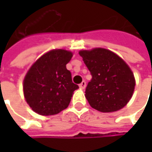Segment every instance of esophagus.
<instances>
[{
  "instance_id": "34e87169",
  "label": "esophagus",
  "mask_w": 152,
  "mask_h": 152,
  "mask_svg": "<svg viewBox=\"0 0 152 152\" xmlns=\"http://www.w3.org/2000/svg\"><path fill=\"white\" fill-rule=\"evenodd\" d=\"M79 87L82 88V89H84L86 87V82L85 81H83L80 84H79Z\"/></svg>"
}]
</instances>
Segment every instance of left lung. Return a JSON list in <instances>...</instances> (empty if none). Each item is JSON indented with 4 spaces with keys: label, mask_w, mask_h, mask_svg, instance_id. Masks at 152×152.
I'll list each match as a JSON object with an SVG mask.
<instances>
[{
    "label": "left lung",
    "mask_w": 152,
    "mask_h": 152,
    "mask_svg": "<svg viewBox=\"0 0 152 152\" xmlns=\"http://www.w3.org/2000/svg\"><path fill=\"white\" fill-rule=\"evenodd\" d=\"M91 72V80L85 89V98L92 108L112 113L121 109L130 100L136 82L126 62L104 48L79 52Z\"/></svg>",
    "instance_id": "1"
}]
</instances>
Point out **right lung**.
I'll return each mask as SVG.
<instances>
[{
  "label": "right lung",
  "instance_id": "1",
  "mask_svg": "<svg viewBox=\"0 0 152 152\" xmlns=\"http://www.w3.org/2000/svg\"><path fill=\"white\" fill-rule=\"evenodd\" d=\"M72 56L66 50H52L29 69L23 80V94L37 113L53 115L69 106L74 91L79 88L66 68Z\"/></svg>",
  "mask_w": 152,
  "mask_h": 152
}]
</instances>
